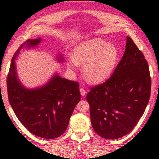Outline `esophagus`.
<instances>
[{
  "label": "esophagus",
  "mask_w": 159,
  "mask_h": 159,
  "mask_svg": "<svg viewBox=\"0 0 159 159\" xmlns=\"http://www.w3.org/2000/svg\"><path fill=\"white\" fill-rule=\"evenodd\" d=\"M80 95H81L82 96H84V95H85V93H86V91H85V90L84 89H80Z\"/></svg>",
  "instance_id": "1"
}]
</instances>
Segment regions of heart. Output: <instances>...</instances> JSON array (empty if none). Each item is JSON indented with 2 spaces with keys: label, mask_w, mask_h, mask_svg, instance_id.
Returning <instances> with one entry per match:
<instances>
[{
  "label": "heart",
  "mask_w": 159,
  "mask_h": 159,
  "mask_svg": "<svg viewBox=\"0 0 159 159\" xmlns=\"http://www.w3.org/2000/svg\"><path fill=\"white\" fill-rule=\"evenodd\" d=\"M117 48L100 38H94L80 42L73 51V57L67 61L70 70L79 65H84V78L90 84H100L107 79L117 65Z\"/></svg>",
  "instance_id": "b5f03b06"
}]
</instances>
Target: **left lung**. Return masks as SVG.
<instances>
[{
	"label": "left lung",
	"instance_id": "obj_1",
	"mask_svg": "<svg viewBox=\"0 0 159 159\" xmlns=\"http://www.w3.org/2000/svg\"><path fill=\"white\" fill-rule=\"evenodd\" d=\"M151 85L147 60L127 37L124 55L111 77L87 94L95 132L107 139L129 134L145 111Z\"/></svg>",
	"mask_w": 159,
	"mask_h": 159
}]
</instances>
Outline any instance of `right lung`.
Returning a JSON list of instances; mask_svg holds the SVG:
<instances>
[{
  "label": "right lung",
  "instance_id": "1",
  "mask_svg": "<svg viewBox=\"0 0 159 159\" xmlns=\"http://www.w3.org/2000/svg\"><path fill=\"white\" fill-rule=\"evenodd\" d=\"M41 38L27 39L12 57L7 78L9 102L22 125L37 137L52 139L64 134L80 100L79 84L55 74L46 84L27 89L17 77L15 59L22 49L37 47ZM58 61H64L61 55Z\"/></svg>",
  "mask_w": 159,
  "mask_h": 159
}]
</instances>
